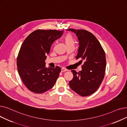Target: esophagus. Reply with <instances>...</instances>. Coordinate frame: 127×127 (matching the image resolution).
<instances>
[{
  "instance_id": "1",
  "label": "esophagus",
  "mask_w": 127,
  "mask_h": 127,
  "mask_svg": "<svg viewBox=\"0 0 127 127\" xmlns=\"http://www.w3.org/2000/svg\"><path fill=\"white\" fill-rule=\"evenodd\" d=\"M68 71V69H67L65 68H62L61 69V71H62V72H64V71Z\"/></svg>"
}]
</instances>
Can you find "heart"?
Masks as SVG:
<instances>
[{
	"label": "heart",
	"instance_id": "b5f03b06",
	"mask_svg": "<svg viewBox=\"0 0 127 127\" xmlns=\"http://www.w3.org/2000/svg\"><path fill=\"white\" fill-rule=\"evenodd\" d=\"M64 42L66 45V46H68L69 45H75V41L74 38L70 34H66L64 38Z\"/></svg>",
	"mask_w": 127,
	"mask_h": 127
}]
</instances>
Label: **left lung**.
I'll return each mask as SVG.
<instances>
[{
  "label": "left lung",
  "mask_w": 127,
  "mask_h": 127,
  "mask_svg": "<svg viewBox=\"0 0 127 127\" xmlns=\"http://www.w3.org/2000/svg\"><path fill=\"white\" fill-rule=\"evenodd\" d=\"M76 33L79 42L76 59L82 65V70H72L74 77L69 82L70 88L79 95L88 96L95 93L104 77L106 67L105 52L96 37L85 30L66 29Z\"/></svg>",
  "instance_id": "obj_1"
}]
</instances>
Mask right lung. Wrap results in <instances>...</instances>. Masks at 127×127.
I'll list each match as a JSON object with an SVG mask.
<instances>
[{
	"mask_svg": "<svg viewBox=\"0 0 127 127\" xmlns=\"http://www.w3.org/2000/svg\"><path fill=\"white\" fill-rule=\"evenodd\" d=\"M63 31L38 29L32 32L23 42L17 58L19 75L30 91L41 94L54 86L61 68H47L45 60L52 43Z\"/></svg>",
	"mask_w": 127,
	"mask_h": 127,
	"instance_id": "1",
	"label": "right lung"
}]
</instances>
